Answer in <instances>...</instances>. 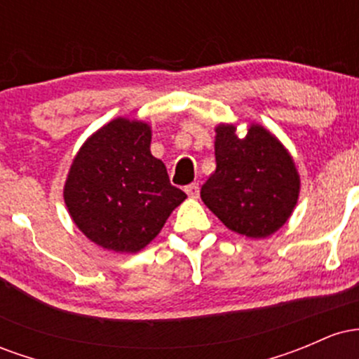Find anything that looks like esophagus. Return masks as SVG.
Returning <instances> with one entry per match:
<instances>
[{"label":"esophagus","instance_id":"1","mask_svg":"<svg viewBox=\"0 0 359 359\" xmlns=\"http://www.w3.org/2000/svg\"><path fill=\"white\" fill-rule=\"evenodd\" d=\"M199 184H189V185H185V194H187L189 197H192V199H197V197H199Z\"/></svg>","mask_w":359,"mask_h":359}]
</instances>
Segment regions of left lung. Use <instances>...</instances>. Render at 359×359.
Instances as JSON below:
<instances>
[{
	"label": "left lung",
	"mask_w": 359,
	"mask_h": 359,
	"mask_svg": "<svg viewBox=\"0 0 359 359\" xmlns=\"http://www.w3.org/2000/svg\"><path fill=\"white\" fill-rule=\"evenodd\" d=\"M216 133V172L201 189L204 204L234 233L270 236L297 204L294 160L262 126H251L245 138L228 125L217 126Z\"/></svg>",
	"instance_id": "left-lung-1"
}]
</instances>
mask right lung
I'll return each instance as SVG.
<instances>
[{"instance_id":"add662e5","label":"right lung","mask_w":359,"mask_h":359,"mask_svg":"<svg viewBox=\"0 0 359 359\" xmlns=\"http://www.w3.org/2000/svg\"><path fill=\"white\" fill-rule=\"evenodd\" d=\"M147 123L118 118L74 158L64 199L74 222L106 250L135 253L150 243L185 199L162 160L150 154Z\"/></svg>"}]
</instances>
